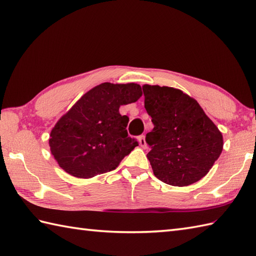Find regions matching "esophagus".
I'll return each instance as SVG.
<instances>
[{
    "mask_svg": "<svg viewBox=\"0 0 256 256\" xmlns=\"http://www.w3.org/2000/svg\"><path fill=\"white\" fill-rule=\"evenodd\" d=\"M138 140H140V145L142 146L143 148H146L148 144H146V140H145V135H140V136L138 138Z\"/></svg>",
    "mask_w": 256,
    "mask_h": 256,
    "instance_id": "esophagus-1",
    "label": "esophagus"
}]
</instances>
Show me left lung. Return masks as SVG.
Instances as JSON below:
<instances>
[{
  "label": "left lung",
  "mask_w": 256,
  "mask_h": 256,
  "mask_svg": "<svg viewBox=\"0 0 256 256\" xmlns=\"http://www.w3.org/2000/svg\"><path fill=\"white\" fill-rule=\"evenodd\" d=\"M143 92L145 108L154 124L146 134L154 175L179 187L200 180L224 148L219 128L199 103L182 90L145 84Z\"/></svg>",
  "instance_id": "obj_1"
}]
</instances>
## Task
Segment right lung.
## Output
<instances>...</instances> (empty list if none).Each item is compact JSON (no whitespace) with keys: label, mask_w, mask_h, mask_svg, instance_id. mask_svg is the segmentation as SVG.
I'll list each match as a JSON object with an SVG mask.
<instances>
[{"label":"right lung","mask_w":256,"mask_h":256,"mask_svg":"<svg viewBox=\"0 0 256 256\" xmlns=\"http://www.w3.org/2000/svg\"><path fill=\"white\" fill-rule=\"evenodd\" d=\"M140 96V84L104 82L81 96L52 130L50 152L59 166L78 178L116 170L138 145L128 135V118L118 108Z\"/></svg>","instance_id":"right-lung-1"}]
</instances>
